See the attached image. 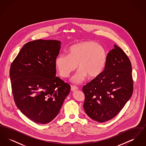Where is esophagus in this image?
<instances>
[{
	"instance_id": "1",
	"label": "esophagus",
	"mask_w": 146,
	"mask_h": 146,
	"mask_svg": "<svg viewBox=\"0 0 146 146\" xmlns=\"http://www.w3.org/2000/svg\"><path fill=\"white\" fill-rule=\"evenodd\" d=\"M78 88L76 86H71V91H73V92H74V91H76L78 90Z\"/></svg>"
}]
</instances>
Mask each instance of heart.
Wrapping results in <instances>:
<instances>
[{
  "mask_svg": "<svg viewBox=\"0 0 146 146\" xmlns=\"http://www.w3.org/2000/svg\"><path fill=\"white\" fill-rule=\"evenodd\" d=\"M107 55L104 47L97 42L86 41L72 45L68 49V55L61 54L56 58V68L63 78L79 68L72 79L74 84L82 83L87 76L94 79L104 71Z\"/></svg>",
  "mask_w": 146,
  "mask_h": 146,
  "instance_id": "heart-1",
  "label": "heart"
}]
</instances>
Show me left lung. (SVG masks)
I'll return each mask as SVG.
<instances>
[{"label": "left lung", "mask_w": 146, "mask_h": 146, "mask_svg": "<svg viewBox=\"0 0 146 146\" xmlns=\"http://www.w3.org/2000/svg\"><path fill=\"white\" fill-rule=\"evenodd\" d=\"M107 55L104 70L84 86L83 108L92 119L104 123L115 117L132 96V67L130 60L117 45Z\"/></svg>", "instance_id": "1"}]
</instances>
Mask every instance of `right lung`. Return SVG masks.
I'll return each instance as SVG.
<instances>
[{
  "instance_id": "1",
  "label": "right lung",
  "mask_w": 146,
  "mask_h": 146,
  "mask_svg": "<svg viewBox=\"0 0 146 146\" xmlns=\"http://www.w3.org/2000/svg\"><path fill=\"white\" fill-rule=\"evenodd\" d=\"M61 42L39 39L26 43L10 69L15 104L32 121L46 124L58 115L70 90L56 76L55 61Z\"/></svg>"
}]
</instances>
